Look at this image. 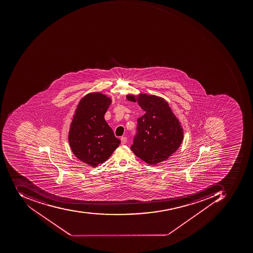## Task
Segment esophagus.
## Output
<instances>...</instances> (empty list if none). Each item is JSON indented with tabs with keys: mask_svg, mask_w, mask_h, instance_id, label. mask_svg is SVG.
Instances as JSON below:
<instances>
[{
	"mask_svg": "<svg viewBox=\"0 0 253 253\" xmlns=\"http://www.w3.org/2000/svg\"><path fill=\"white\" fill-rule=\"evenodd\" d=\"M121 144H125L126 143V141H127V138L125 137V136H123V137H121Z\"/></svg>",
	"mask_w": 253,
	"mask_h": 253,
	"instance_id": "obj_1",
	"label": "esophagus"
}]
</instances>
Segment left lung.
<instances>
[{"label": "left lung", "mask_w": 253, "mask_h": 253, "mask_svg": "<svg viewBox=\"0 0 253 253\" xmlns=\"http://www.w3.org/2000/svg\"><path fill=\"white\" fill-rule=\"evenodd\" d=\"M129 101L136 102L146 113L137 120L136 136L131 150L150 165L165 161L179 149L183 129L168 103L160 96L140 93L129 94Z\"/></svg>", "instance_id": "obj_1"}]
</instances>
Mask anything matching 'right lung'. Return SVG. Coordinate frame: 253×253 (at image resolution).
Wrapping results in <instances>:
<instances>
[{
    "mask_svg": "<svg viewBox=\"0 0 253 253\" xmlns=\"http://www.w3.org/2000/svg\"><path fill=\"white\" fill-rule=\"evenodd\" d=\"M111 102L103 93H88L80 100L71 124L68 140L71 150L92 167L104 163L121 143L104 119Z\"/></svg>",
    "mask_w": 253,
    "mask_h": 253,
    "instance_id": "1",
    "label": "right lung"
}]
</instances>
